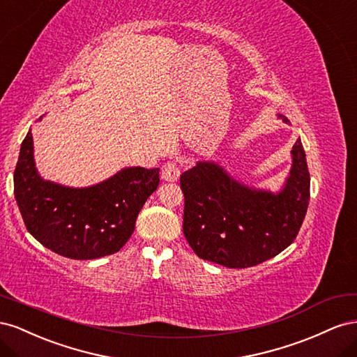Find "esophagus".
<instances>
[{"instance_id": "1", "label": "esophagus", "mask_w": 357, "mask_h": 357, "mask_svg": "<svg viewBox=\"0 0 357 357\" xmlns=\"http://www.w3.org/2000/svg\"><path fill=\"white\" fill-rule=\"evenodd\" d=\"M181 175V169L176 161H167L166 165H162L161 167V178L165 181L175 182Z\"/></svg>"}]
</instances>
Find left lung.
I'll list each match as a JSON object with an SVG mask.
<instances>
[{"label": "left lung", "instance_id": "left-lung-1", "mask_svg": "<svg viewBox=\"0 0 357 357\" xmlns=\"http://www.w3.org/2000/svg\"><path fill=\"white\" fill-rule=\"evenodd\" d=\"M291 154L290 176L277 195L239 184L215 162L200 161L182 173V229L200 259L231 269L251 268L296 239L310 202V172L301 139Z\"/></svg>", "mask_w": 357, "mask_h": 357}]
</instances>
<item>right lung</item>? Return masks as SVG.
Listing matches in <instances>:
<instances>
[{
  "label": "right lung",
  "mask_w": 357,
  "mask_h": 357,
  "mask_svg": "<svg viewBox=\"0 0 357 357\" xmlns=\"http://www.w3.org/2000/svg\"><path fill=\"white\" fill-rule=\"evenodd\" d=\"M160 169L128 167L88 188H68L38 176L28 131L15 169V197L26 230L43 247L89 260L119 251L160 182Z\"/></svg>",
  "instance_id": "add662e5"
}]
</instances>
